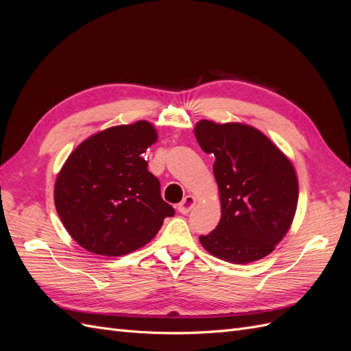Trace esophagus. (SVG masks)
<instances>
[{"label":"esophagus","instance_id":"obj_1","mask_svg":"<svg viewBox=\"0 0 351 351\" xmlns=\"http://www.w3.org/2000/svg\"><path fill=\"white\" fill-rule=\"evenodd\" d=\"M195 205H196V199H195V196H192V195H187L182 202H180L178 206H177V209H178L180 214L186 215V214H189L190 210L193 209V206H195Z\"/></svg>","mask_w":351,"mask_h":351}]
</instances>
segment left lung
Wrapping results in <instances>:
<instances>
[{"instance_id": "obj_1", "label": "left lung", "mask_w": 351, "mask_h": 351, "mask_svg": "<svg viewBox=\"0 0 351 351\" xmlns=\"http://www.w3.org/2000/svg\"><path fill=\"white\" fill-rule=\"evenodd\" d=\"M195 136L215 156L221 219L199 241L215 258L236 265L268 256L289 232L299 200L290 158L256 127L200 120Z\"/></svg>"}]
</instances>
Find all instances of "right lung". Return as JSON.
<instances>
[{
    "label": "right lung",
    "mask_w": 351,
    "mask_h": 351,
    "mask_svg": "<svg viewBox=\"0 0 351 351\" xmlns=\"http://www.w3.org/2000/svg\"><path fill=\"white\" fill-rule=\"evenodd\" d=\"M156 141L155 125L139 120L95 133L69 155L56 180L54 204L79 246L101 256L129 254L174 215L142 156Z\"/></svg>",
    "instance_id": "1"
}]
</instances>
